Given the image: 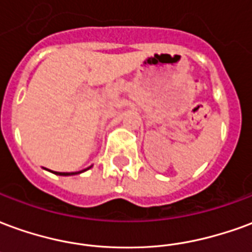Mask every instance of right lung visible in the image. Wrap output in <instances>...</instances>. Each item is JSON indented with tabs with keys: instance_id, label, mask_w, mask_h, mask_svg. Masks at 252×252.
I'll use <instances>...</instances> for the list:
<instances>
[{
	"instance_id": "right-lung-1",
	"label": "right lung",
	"mask_w": 252,
	"mask_h": 252,
	"mask_svg": "<svg viewBox=\"0 0 252 252\" xmlns=\"http://www.w3.org/2000/svg\"><path fill=\"white\" fill-rule=\"evenodd\" d=\"M90 167H92V166H90ZM90 167L82 170V171H78V173H58V171H52V173H54V174H57V175H75V174H79V173H83V171H86V170H89Z\"/></svg>"
}]
</instances>
